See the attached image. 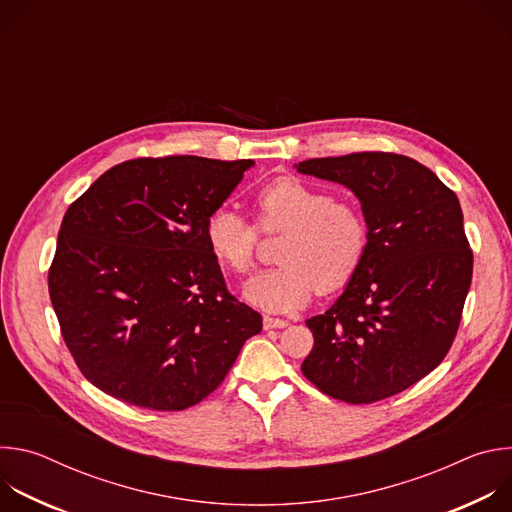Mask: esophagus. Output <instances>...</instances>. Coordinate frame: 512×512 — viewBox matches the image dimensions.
I'll return each instance as SVG.
<instances>
[{
    "label": "esophagus",
    "instance_id": "1",
    "mask_svg": "<svg viewBox=\"0 0 512 512\" xmlns=\"http://www.w3.org/2000/svg\"><path fill=\"white\" fill-rule=\"evenodd\" d=\"M287 326V320H281V318H271V316H265L263 318V328L265 330H273V328H285Z\"/></svg>",
    "mask_w": 512,
    "mask_h": 512
}]
</instances>
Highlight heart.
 <instances>
[{"mask_svg":"<svg viewBox=\"0 0 512 512\" xmlns=\"http://www.w3.org/2000/svg\"><path fill=\"white\" fill-rule=\"evenodd\" d=\"M257 227L283 229L275 249V269L253 279L245 298L267 312H291L316 291L332 294L360 267L369 245L362 212L346 200H332L320 188L296 178H279L255 196ZM257 227L237 210H214L204 229L212 255L237 275L257 265Z\"/></svg>","mask_w":512,"mask_h":512,"instance_id":"obj_1","label":"heart"}]
</instances>
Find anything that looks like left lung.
Instances as JSON below:
<instances>
[{
  "instance_id": "obj_1",
  "label": "left lung",
  "mask_w": 512,
  "mask_h": 512,
  "mask_svg": "<svg viewBox=\"0 0 512 512\" xmlns=\"http://www.w3.org/2000/svg\"><path fill=\"white\" fill-rule=\"evenodd\" d=\"M296 168L350 188L369 229L342 296L306 320L314 348L302 373L352 405L397 395L444 360L462 320L474 257L458 196L399 154L314 158Z\"/></svg>"
}]
</instances>
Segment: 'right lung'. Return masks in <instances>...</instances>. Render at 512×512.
Masks as SVG:
<instances>
[{
    "label": "right lung",
    "instance_id": "1",
    "mask_svg": "<svg viewBox=\"0 0 512 512\" xmlns=\"http://www.w3.org/2000/svg\"><path fill=\"white\" fill-rule=\"evenodd\" d=\"M253 160L137 158L62 218L50 302L77 367L103 393L182 411L221 385L263 318L229 294L204 229Z\"/></svg>",
    "mask_w": 512,
    "mask_h": 512
}]
</instances>
